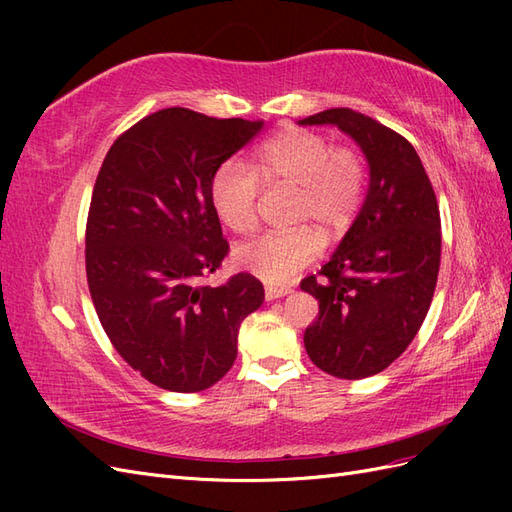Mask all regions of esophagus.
<instances>
[{
	"label": "esophagus",
	"instance_id": "34e87169",
	"mask_svg": "<svg viewBox=\"0 0 512 512\" xmlns=\"http://www.w3.org/2000/svg\"><path fill=\"white\" fill-rule=\"evenodd\" d=\"M290 288H275V286H267L265 288V299L267 301H275V299H282L286 294H290Z\"/></svg>",
	"mask_w": 512,
	"mask_h": 512
}]
</instances>
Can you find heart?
I'll use <instances>...</instances> for the list:
<instances>
[{
  "mask_svg": "<svg viewBox=\"0 0 512 512\" xmlns=\"http://www.w3.org/2000/svg\"><path fill=\"white\" fill-rule=\"evenodd\" d=\"M256 168L269 183L297 185L294 220L312 218L320 228H346L363 198V164L350 149H333L322 134L292 128L256 149ZM260 179L256 170L237 158L224 160L211 177L209 196L224 226L247 232L256 224ZM322 250L318 232L301 226L286 232H265L235 250L243 271L267 284H286Z\"/></svg>",
  "mask_w": 512,
  "mask_h": 512,
  "instance_id": "1",
  "label": "heart"
}]
</instances>
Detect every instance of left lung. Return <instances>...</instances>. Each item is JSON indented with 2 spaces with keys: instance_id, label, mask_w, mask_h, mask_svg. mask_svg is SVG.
<instances>
[{
  "instance_id": "obj_1",
  "label": "left lung",
  "mask_w": 512,
  "mask_h": 512,
  "mask_svg": "<svg viewBox=\"0 0 512 512\" xmlns=\"http://www.w3.org/2000/svg\"><path fill=\"white\" fill-rule=\"evenodd\" d=\"M299 126H335L367 160L359 215L301 290L320 305L303 337L312 363L335 378H369L410 346L429 312L442 247L438 200L414 147L376 119L329 108Z\"/></svg>"
}]
</instances>
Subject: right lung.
<instances>
[{
	"instance_id": "right-lung-1",
	"label": "right lung",
	"mask_w": 512,
	"mask_h": 512,
	"mask_svg": "<svg viewBox=\"0 0 512 512\" xmlns=\"http://www.w3.org/2000/svg\"><path fill=\"white\" fill-rule=\"evenodd\" d=\"M262 121L164 108L123 132L98 173L85 235L91 301L115 350L151 384L205 391L237 359L239 327L265 301L256 277H203L228 243L209 185Z\"/></svg>"
}]
</instances>
